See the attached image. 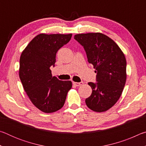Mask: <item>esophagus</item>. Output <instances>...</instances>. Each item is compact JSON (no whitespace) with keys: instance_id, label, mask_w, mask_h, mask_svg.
<instances>
[{"instance_id":"34e87169","label":"esophagus","mask_w":146,"mask_h":146,"mask_svg":"<svg viewBox=\"0 0 146 146\" xmlns=\"http://www.w3.org/2000/svg\"><path fill=\"white\" fill-rule=\"evenodd\" d=\"M84 84L83 82H73V84L75 86H82Z\"/></svg>"}]
</instances>
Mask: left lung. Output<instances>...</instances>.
I'll use <instances>...</instances> for the list:
<instances>
[{
	"mask_svg": "<svg viewBox=\"0 0 146 146\" xmlns=\"http://www.w3.org/2000/svg\"><path fill=\"white\" fill-rule=\"evenodd\" d=\"M82 45L88 61L97 73V82H89L92 93L86 104L95 112L112 108L119 99L126 81V60L124 54L111 38L100 33L75 35Z\"/></svg>",
	"mask_w": 146,
	"mask_h": 146,
	"instance_id": "1",
	"label": "left lung"
}]
</instances>
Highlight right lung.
<instances>
[{"mask_svg": "<svg viewBox=\"0 0 146 146\" xmlns=\"http://www.w3.org/2000/svg\"><path fill=\"white\" fill-rule=\"evenodd\" d=\"M71 36L39 34L21 54L20 79L31 102L42 112L53 113L62 108L72 87L71 81L58 80L50 70L51 66H55L58 50L69 42Z\"/></svg>", "mask_w": 146, "mask_h": 146, "instance_id": "right-lung-1", "label": "right lung"}]
</instances>
